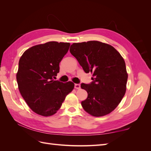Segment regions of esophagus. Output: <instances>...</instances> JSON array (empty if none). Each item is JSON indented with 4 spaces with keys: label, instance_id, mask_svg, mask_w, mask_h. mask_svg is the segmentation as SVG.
I'll list each match as a JSON object with an SVG mask.
<instances>
[{
    "label": "esophagus",
    "instance_id": "1",
    "mask_svg": "<svg viewBox=\"0 0 151 151\" xmlns=\"http://www.w3.org/2000/svg\"><path fill=\"white\" fill-rule=\"evenodd\" d=\"M75 88L76 89H79L80 88H81V85L78 84H75Z\"/></svg>",
    "mask_w": 151,
    "mask_h": 151
}]
</instances>
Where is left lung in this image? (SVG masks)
<instances>
[{
	"mask_svg": "<svg viewBox=\"0 0 151 151\" xmlns=\"http://www.w3.org/2000/svg\"><path fill=\"white\" fill-rule=\"evenodd\" d=\"M70 52L86 73H91L93 82L81 84L88 98L81 102L84 110L94 117L114 111L127 90L128 73L123 58L110 45L98 41L73 43Z\"/></svg>",
	"mask_w": 151,
	"mask_h": 151,
	"instance_id": "1",
	"label": "left lung"
}]
</instances>
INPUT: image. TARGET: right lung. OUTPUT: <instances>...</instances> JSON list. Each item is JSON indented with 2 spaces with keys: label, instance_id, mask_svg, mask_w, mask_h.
Returning <instances> with one entry per match:
<instances>
[{
  "label": "right lung",
  "instance_id": "1",
  "mask_svg": "<svg viewBox=\"0 0 151 151\" xmlns=\"http://www.w3.org/2000/svg\"><path fill=\"white\" fill-rule=\"evenodd\" d=\"M69 43L49 41L32 47L22 54L16 78L19 90L28 106L45 117L55 114L75 84L54 81L59 63L68 52Z\"/></svg>",
  "mask_w": 151,
  "mask_h": 151
}]
</instances>
